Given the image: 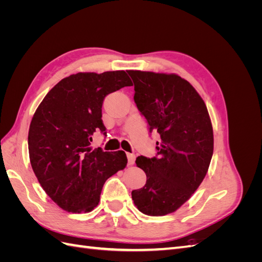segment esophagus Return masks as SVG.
I'll list each match as a JSON object with an SVG mask.
<instances>
[{
	"label": "esophagus",
	"mask_w": 262,
	"mask_h": 262,
	"mask_svg": "<svg viewBox=\"0 0 262 262\" xmlns=\"http://www.w3.org/2000/svg\"><path fill=\"white\" fill-rule=\"evenodd\" d=\"M126 157H128V164L129 165H133L134 161H136V155L131 154V153H128V154H126Z\"/></svg>",
	"instance_id": "obj_1"
}]
</instances>
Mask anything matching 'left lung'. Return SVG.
<instances>
[{
    "label": "left lung",
    "instance_id": "obj_1",
    "mask_svg": "<svg viewBox=\"0 0 262 262\" xmlns=\"http://www.w3.org/2000/svg\"><path fill=\"white\" fill-rule=\"evenodd\" d=\"M134 83V101L149 131L156 130L157 157L139 156L146 173L143 188L133 190L136 207L149 216L177 211L207 175L213 155V128L203 99L177 74L128 71Z\"/></svg>",
    "mask_w": 262,
    "mask_h": 262
}]
</instances>
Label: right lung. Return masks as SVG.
Returning a JSON list of instances; mask_svg holds the SVG:
<instances>
[{
    "instance_id": "obj_1",
    "label": "right lung",
    "mask_w": 262,
    "mask_h": 262,
    "mask_svg": "<svg viewBox=\"0 0 262 262\" xmlns=\"http://www.w3.org/2000/svg\"><path fill=\"white\" fill-rule=\"evenodd\" d=\"M124 86H132L124 71L72 74L46 95L31 119V167L46 193L64 211H93L105 181L128 163L123 150L91 147L95 132L106 134L104 98Z\"/></svg>"
}]
</instances>
